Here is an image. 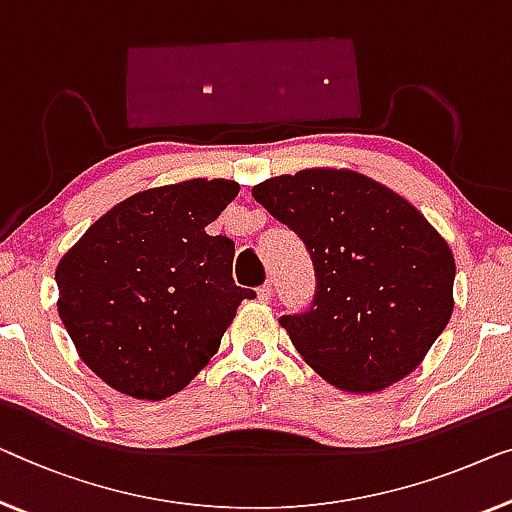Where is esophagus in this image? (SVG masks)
<instances>
[{
  "label": "esophagus",
  "mask_w": 512,
  "mask_h": 512,
  "mask_svg": "<svg viewBox=\"0 0 512 512\" xmlns=\"http://www.w3.org/2000/svg\"><path fill=\"white\" fill-rule=\"evenodd\" d=\"M271 292H273V285H271V280H269V282H264V285L257 289V296H259V301H269V299H271Z\"/></svg>",
  "instance_id": "34e87169"
}]
</instances>
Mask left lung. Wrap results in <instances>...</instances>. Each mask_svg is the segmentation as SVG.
Wrapping results in <instances>:
<instances>
[{
    "mask_svg": "<svg viewBox=\"0 0 512 512\" xmlns=\"http://www.w3.org/2000/svg\"><path fill=\"white\" fill-rule=\"evenodd\" d=\"M253 197L303 241L315 296L282 315L305 363L340 391L375 393L416 370L453 312L455 259L416 207L358 172L303 170Z\"/></svg>",
    "mask_w": 512,
    "mask_h": 512,
    "instance_id": "left-lung-1",
    "label": "left lung"
}]
</instances>
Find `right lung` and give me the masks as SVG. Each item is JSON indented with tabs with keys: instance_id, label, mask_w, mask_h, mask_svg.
<instances>
[{
	"instance_id": "obj_1",
	"label": "right lung",
	"mask_w": 512,
	"mask_h": 512,
	"mask_svg": "<svg viewBox=\"0 0 512 512\" xmlns=\"http://www.w3.org/2000/svg\"><path fill=\"white\" fill-rule=\"evenodd\" d=\"M239 183L190 179L119 202L61 257L59 317L82 361L119 393L163 400L218 352L243 299L234 241L204 227Z\"/></svg>"
}]
</instances>
